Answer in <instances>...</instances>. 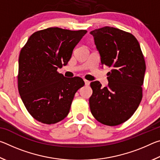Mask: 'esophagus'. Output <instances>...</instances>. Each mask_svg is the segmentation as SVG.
I'll return each instance as SVG.
<instances>
[{
    "mask_svg": "<svg viewBox=\"0 0 160 160\" xmlns=\"http://www.w3.org/2000/svg\"><path fill=\"white\" fill-rule=\"evenodd\" d=\"M84 81H85V84L86 86H88L89 85H90V81H88L87 80H84Z\"/></svg>",
    "mask_w": 160,
    "mask_h": 160,
    "instance_id": "34e87169",
    "label": "esophagus"
}]
</instances>
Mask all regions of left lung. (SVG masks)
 Wrapping results in <instances>:
<instances>
[{
	"instance_id": "obj_1",
	"label": "left lung",
	"mask_w": 160,
	"mask_h": 160,
	"mask_svg": "<svg viewBox=\"0 0 160 160\" xmlns=\"http://www.w3.org/2000/svg\"><path fill=\"white\" fill-rule=\"evenodd\" d=\"M102 66L112 68L108 85L90 83L92 94L89 103L92 114L107 126H117L131 117L142 97L145 62L133 35L121 29L104 27L90 32Z\"/></svg>"
}]
</instances>
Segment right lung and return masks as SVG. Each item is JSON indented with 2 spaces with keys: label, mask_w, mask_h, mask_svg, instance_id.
<instances>
[{
  "label": "right lung",
  "mask_w": 160,
  "mask_h": 160,
  "mask_svg": "<svg viewBox=\"0 0 160 160\" xmlns=\"http://www.w3.org/2000/svg\"><path fill=\"white\" fill-rule=\"evenodd\" d=\"M86 30L50 28L32 34L19 56L18 90L27 110L46 124L58 123L70 112L75 94L85 85L80 77L66 78V66Z\"/></svg>",
  "instance_id": "1"
}]
</instances>
